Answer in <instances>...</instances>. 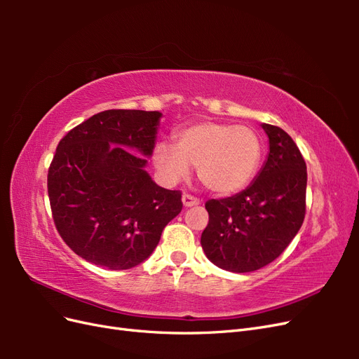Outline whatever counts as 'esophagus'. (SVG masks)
Returning <instances> with one entry per match:
<instances>
[{"mask_svg":"<svg viewBox=\"0 0 359 359\" xmlns=\"http://www.w3.org/2000/svg\"><path fill=\"white\" fill-rule=\"evenodd\" d=\"M182 203H184V206H186V208H190V206L199 205L201 201H199L196 196H193V194L184 193V194H182Z\"/></svg>","mask_w":359,"mask_h":359,"instance_id":"34e87169","label":"esophagus"}]
</instances>
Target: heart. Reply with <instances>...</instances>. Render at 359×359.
Listing matches in <instances>:
<instances>
[{"mask_svg": "<svg viewBox=\"0 0 359 359\" xmlns=\"http://www.w3.org/2000/svg\"><path fill=\"white\" fill-rule=\"evenodd\" d=\"M175 145L161 142L153 160L158 175L175 184L196 166L198 178L217 194H233L245 189L260 168L264 140L247 126L222 121H199L173 135Z\"/></svg>", "mask_w": 359, "mask_h": 359, "instance_id": "heart-1", "label": "heart"}]
</instances>
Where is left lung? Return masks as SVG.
<instances>
[{"label": "left lung", "mask_w": 359, "mask_h": 359, "mask_svg": "<svg viewBox=\"0 0 359 359\" xmlns=\"http://www.w3.org/2000/svg\"><path fill=\"white\" fill-rule=\"evenodd\" d=\"M269 154L250 186L231 198L205 203L208 226L201 236L214 265L250 273L276 260L298 233L306 217L307 166L283 128L262 124Z\"/></svg>", "instance_id": "1"}]
</instances>
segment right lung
Instances as JSON below:
<instances>
[{"mask_svg":"<svg viewBox=\"0 0 359 359\" xmlns=\"http://www.w3.org/2000/svg\"><path fill=\"white\" fill-rule=\"evenodd\" d=\"M160 116L103 111L57 147L48 170L52 219L64 243L94 265L118 271L144 262L182 210L181 191L157 186L144 169Z\"/></svg>","mask_w":359,"mask_h":359,"instance_id":"obj_1","label":"right lung"}]
</instances>
